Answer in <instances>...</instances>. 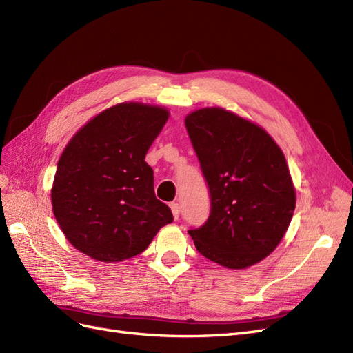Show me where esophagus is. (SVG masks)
<instances>
[{
  "label": "esophagus",
  "mask_w": 353,
  "mask_h": 353,
  "mask_svg": "<svg viewBox=\"0 0 353 353\" xmlns=\"http://www.w3.org/2000/svg\"><path fill=\"white\" fill-rule=\"evenodd\" d=\"M170 210H172V215H174V218L175 219H178V216H179V205H178V203H170Z\"/></svg>",
  "instance_id": "1"
}]
</instances>
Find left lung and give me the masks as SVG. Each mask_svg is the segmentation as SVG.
I'll list each match as a JSON object with an SVG mask.
<instances>
[{"label":"left lung","instance_id":"8db88e82","mask_svg":"<svg viewBox=\"0 0 353 353\" xmlns=\"http://www.w3.org/2000/svg\"><path fill=\"white\" fill-rule=\"evenodd\" d=\"M185 128L210 191L206 223L188 234L209 261L249 268L280 244L296 208L284 153L262 126L222 108L191 112Z\"/></svg>","mask_w":353,"mask_h":353}]
</instances>
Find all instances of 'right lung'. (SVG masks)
Instances as JSON below:
<instances>
[{"label":"right lung","instance_id":"1","mask_svg":"<svg viewBox=\"0 0 353 353\" xmlns=\"http://www.w3.org/2000/svg\"><path fill=\"white\" fill-rule=\"evenodd\" d=\"M168 117L160 105L119 103L70 138L59 159L51 205L74 249L100 262H122L144 252L174 221L156 199L145 162Z\"/></svg>","mask_w":353,"mask_h":353}]
</instances>
